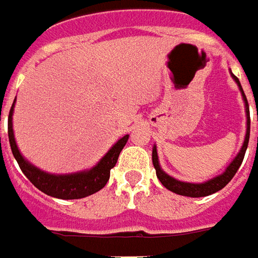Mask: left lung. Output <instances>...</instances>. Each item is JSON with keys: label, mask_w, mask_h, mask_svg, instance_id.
<instances>
[{"label": "left lung", "mask_w": 258, "mask_h": 258, "mask_svg": "<svg viewBox=\"0 0 258 258\" xmlns=\"http://www.w3.org/2000/svg\"><path fill=\"white\" fill-rule=\"evenodd\" d=\"M233 79L237 82L238 88L241 91V95H243V99H244V103H246V112H247V131H246V138H244V143L241 146V149L238 152V155L234 159L233 162L227 166V169L223 172L222 174L216 176L210 180L205 181V183H187V181H180L176 180L174 177L169 176L167 173H165L162 170V167L159 165V159H157V150L156 146H153V152H152V162H153V166L156 169V176L157 179L160 180V183L165 186L166 189H169L170 191H173L176 195H180V196H187V198H205V196H209V195H213L216 191L222 190L227 183H229L233 176L237 173L238 167L241 165L243 159H244V155H246L247 145H248V139H250V115H248V102H247V98L244 92H243V88L238 82L237 77H234L231 74ZM258 142V138H257Z\"/></svg>", "instance_id": "8db88e82"}]
</instances>
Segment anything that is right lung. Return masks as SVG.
Instances as JSON below:
<instances>
[{"label": "right lung", "mask_w": 258, "mask_h": 258, "mask_svg": "<svg viewBox=\"0 0 258 258\" xmlns=\"http://www.w3.org/2000/svg\"><path fill=\"white\" fill-rule=\"evenodd\" d=\"M15 103V101H14ZM14 103L10 109L8 115V138L11 145L12 155L18 162L22 173L28 177V180L35 186L36 189L44 191L45 195L52 196L56 199L71 200V199H82L91 196L93 193L99 191L105 184L108 183L110 176V169L116 165L119 153L122 152L126 142L129 139V135L120 138L119 141L109 149V152L99 160V163L93 166L89 170L78 172L71 174H51L44 170L38 169L31 165L28 160H25L20 153L18 146L15 143L14 131H12V112H14Z\"/></svg>", "instance_id": "1"}]
</instances>
